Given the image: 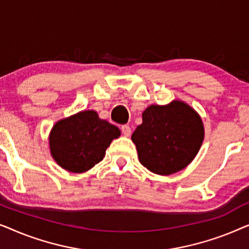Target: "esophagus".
<instances>
[{
    "mask_svg": "<svg viewBox=\"0 0 249 249\" xmlns=\"http://www.w3.org/2000/svg\"><path fill=\"white\" fill-rule=\"evenodd\" d=\"M121 131H122V134H124L125 137H129V136L131 135V129H130V127H129V125H127V124H124V125H122L121 127Z\"/></svg>",
    "mask_w": 249,
    "mask_h": 249,
    "instance_id": "obj_1",
    "label": "esophagus"
}]
</instances>
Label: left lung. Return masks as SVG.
Segmentation results:
<instances>
[{"label": "left lung", "instance_id": "left-lung-1", "mask_svg": "<svg viewBox=\"0 0 249 249\" xmlns=\"http://www.w3.org/2000/svg\"><path fill=\"white\" fill-rule=\"evenodd\" d=\"M139 162L156 175L169 176L195 159L204 141L199 114L182 101L151 105L131 136Z\"/></svg>", "mask_w": 249, "mask_h": 249}]
</instances>
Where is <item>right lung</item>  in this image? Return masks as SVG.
<instances>
[{
  "instance_id": "add662e5",
  "label": "right lung",
  "mask_w": 249,
  "mask_h": 249,
  "mask_svg": "<svg viewBox=\"0 0 249 249\" xmlns=\"http://www.w3.org/2000/svg\"><path fill=\"white\" fill-rule=\"evenodd\" d=\"M120 135L119 128L100 119L97 112H78L53 125L51 155L67 171L86 172L103 160L111 142Z\"/></svg>"
}]
</instances>
